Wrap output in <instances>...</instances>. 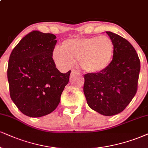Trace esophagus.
<instances>
[{
    "label": "esophagus",
    "instance_id": "esophagus-1",
    "mask_svg": "<svg viewBox=\"0 0 148 148\" xmlns=\"http://www.w3.org/2000/svg\"><path fill=\"white\" fill-rule=\"evenodd\" d=\"M77 74H79V73H78L77 71L74 70V69H73V70L71 71V75H77Z\"/></svg>",
    "mask_w": 148,
    "mask_h": 148
}]
</instances>
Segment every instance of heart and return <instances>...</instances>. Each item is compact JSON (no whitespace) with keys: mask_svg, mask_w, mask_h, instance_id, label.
<instances>
[{"mask_svg":"<svg viewBox=\"0 0 148 148\" xmlns=\"http://www.w3.org/2000/svg\"><path fill=\"white\" fill-rule=\"evenodd\" d=\"M114 52L112 40L108 36L69 39L53 51V59L58 68L68 69L79 61L88 73H97L110 65Z\"/></svg>","mask_w":148,"mask_h":148,"instance_id":"b5f03b06","label":"heart"}]
</instances>
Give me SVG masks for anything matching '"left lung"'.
<instances>
[{
	"label": "left lung",
	"mask_w": 148,
	"mask_h": 148,
	"mask_svg": "<svg viewBox=\"0 0 148 148\" xmlns=\"http://www.w3.org/2000/svg\"><path fill=\"white\" fill-rule=\"evenodd\" d=\"M114 52L110 65L97 73L84 75V92L90 108L105 116L122 112L136 93L141 64L136 50L125 38L110 32Z\"/></svg>",
	"instance_id": "8db88e82"
}]
</instances>
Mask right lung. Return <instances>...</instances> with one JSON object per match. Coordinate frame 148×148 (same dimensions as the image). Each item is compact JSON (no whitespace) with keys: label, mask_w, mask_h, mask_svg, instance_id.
Here are the masks:
<instances>
[{"label":"right lung","mask_w":148,"mask_h":148,"mask_svg":"<svg viewBox=\"0 0 148 148\" xmlns=\"http://www.w3.org/2000/svg\"><path fill=\"white\" fill-rule=\"evenodd\" d=\"M52 34L34 31L11 53L7 68L11 99L25 115L40 117L58 107L71 71L62 73L52 58L57 40Z\"/></svg>","instance_id":"1"}]
</instances>
